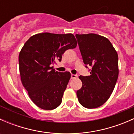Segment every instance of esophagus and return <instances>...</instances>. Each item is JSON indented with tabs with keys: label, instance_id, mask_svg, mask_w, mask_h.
Returning <instances> with one entry per match:
<instances>
[{
	"label": "esophagus",
	"instance_id": "1",
	"mask_svg": "<svg viewBox=\"0 0 134 134\" xmlns=\"http://www.w3.org/2000/svg\"><path fill=\"white\" fill-rule=\"evenodd\" d=\"M78 77V76H77L76 75H73V74H71V79H74V78H76Z\"/></svg>",
	"mask_w": 134,
	"mask_h": 134
}]
</instances>
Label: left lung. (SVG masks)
<instances>
[{"mask_svg":"<svg viewBox=\"0 0 134 134\" xmlns=\"http://www.w3.org/2000/svg\"><path fill=\"white\" fill-rule=\"evenodd\" d=\"M83 63L92 67L90 76H80L82 86L76 91L86 108L102 106L110 97L119 75L118 54L106 37L95 34H76ZM87 67V66H86Z\"/></svg>","mask_w":134,"mask_h":134,"instance_id":"1","label":"left lung"}]
</instances>
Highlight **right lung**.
Listing matches in <instances>:
<instances>
[{"instance_id":"right-lung-1","label":"right lung","mask_w":134,"mask_h":134,"mask_svg":"<svg viewBox=\"0 0 134 134\" xmlns=\"http://www.w3.org/2000/svg\"><path fill=\"white\" fill-rule=\"evenodd\" d=\"M72 34L45 32L31 36L19 56L23 86L32 102L40 108L52 110L62 102L71 73L55 71L53 65L62 60L65 51L76 47Z\"/></svg>"}]
</instances>
